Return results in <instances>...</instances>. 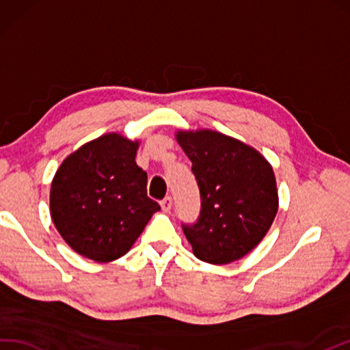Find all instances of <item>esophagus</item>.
I'll use <instances>...</instances> for the list:
<instances>
[{
  "label": "esophagus",
  "instance_id": "1",
  "mask_svg": "<svg viewBox=\"0 0 350 350\" xmlns=\"http://www.w3.org/2000/svg\"><path fill=\"white\" fill-rule=\"evenodd\" d=\"M160 205H161V209L165 213H169L170 211V208H172V198L170 196H166L165 199H163L161 202H160Z\"/></svg>",
  "mask_w": 350,
  "mask_h": 350
}]
</instances>
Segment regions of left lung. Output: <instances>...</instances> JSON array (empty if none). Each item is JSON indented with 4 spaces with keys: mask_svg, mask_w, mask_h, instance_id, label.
<instances>
[{
    "mask_svg": "<svg viewBox=\"0 0 350 350\" xmlns=\"http://www.w3.org/2000/svg\"><path fill=\"white\" fill-rule=\"evenodd\" d=\"M200 191L195 224H183L198 259L223 265L258 245L273 224L278 195L274 170L252 146L219 131H178Z\"/></svg>",
    "mask_w": 350,
    "mask_h": 350,
    "instance_id": "1",
    "label": "left lung"
}]
</instances>
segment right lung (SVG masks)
I'll return each mask as SVG.
<instances>
[{
  "label": "right lung",
  "instance_id": "1",
  "mask_svg": "<svg viewBox=\"0 0 350 350\" xmlns=\"http://www.w3.org/2000/svg\"><path fill=\"white\" fill-rule=\"evenodd\" d=\"M137 148V141L107 133L70 154L53 176L52 221L81 256L100 263L121 258L160 211L146 196Z\"/></svg>",
  "mask_w": 350,
  "mask_h": 350
}]
</instances>
